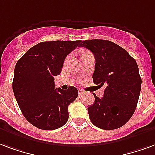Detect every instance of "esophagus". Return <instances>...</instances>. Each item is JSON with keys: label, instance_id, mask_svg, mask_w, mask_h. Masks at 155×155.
I'll return each mask as SVG.
<instances>
[{"label": "esophagus", "instance_id": "1", "mask_svg": "<svg viewBox=\"0 0 155 155\" xmlns=\"http://www.w3.org/2000/svg\"><path fill=\"white\" fill-rule=\"evenodd\" d=\"M78 93L80 95H82V94H83V93H84V91H83V90H82V89H79V90H78Z\"/></svg>", "mask_w": 155, "mask_h": 155}]
</instances>
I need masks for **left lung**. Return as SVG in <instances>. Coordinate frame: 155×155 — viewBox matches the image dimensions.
Wrapping results in <instances>:
<instances>
[{
    "label": "left lung",
    "mask_w": 155,
    "mask_h": 155,
    "mask_svg": "<svg viewBox=\"0 0 155 155\" xmlns=\"http://www.w3.org/2000/svg\"><path fill=\"white\" fill-rule=\"evenodd\" d=\"M96 60L93 82L106 86L104 97L93 94L95 102L87 108L91 123L103 130L120 128L131 118L137 106L141 78L137 63L125 49L104 39L81 41Z\"/></svg>",
    "instance_id": "obj_1"
}]
</instances>
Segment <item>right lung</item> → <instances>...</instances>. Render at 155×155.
I'll list each match as a JSON object with an SVG mask.
<instances>
[{
    "label": "right lung",
    "instance_id": "right-lung-1",
    "mask_svg": "<svg viewBox=\"0 0 155 155\" xmlns=\"http://www.w3.org/2000/svg\"><path fill=\"white\" fill-rule=\"evenodd\" d=\"M81 40L46 41L33 46L17 61L12 88L25 119L41 130L60 128L68 120V107L78 96L75 87L54 89L68 54Z\"/></svg>",
    "mask_w": 155,
    "mask_h": 155
}]
</instances>
